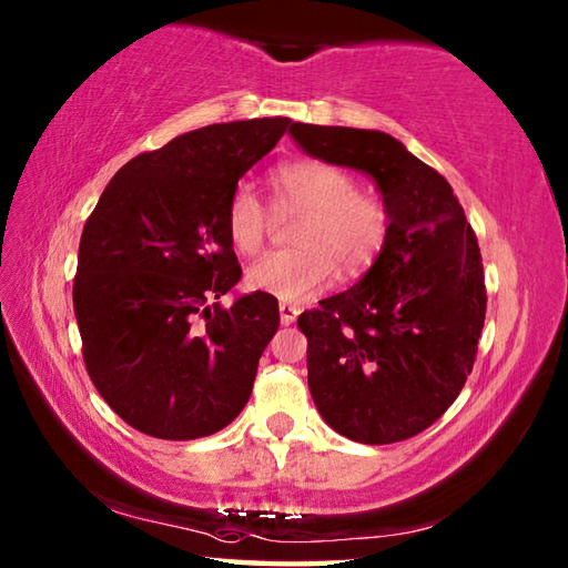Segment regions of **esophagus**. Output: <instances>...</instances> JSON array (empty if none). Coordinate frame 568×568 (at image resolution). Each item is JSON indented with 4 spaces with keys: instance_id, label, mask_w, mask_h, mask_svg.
<instances>
[{
    "instance_id": "34e87169",
    "label": "esophagus",
    "mask_w": 568,
    "mask_h": 568,
    "mask_svg": "<svg viewBox=\"0 0 568 568\" xmlns=\"http://www.w3.org/2000/svg\"><path fill=\"white\" fill-rule=\"evenodd\" d=\"M277 311H281V323L283 325H293L295 317L301 315V311H297V307L291 305V303H281V305H277Z\"/></svg>"
}]
</instances>
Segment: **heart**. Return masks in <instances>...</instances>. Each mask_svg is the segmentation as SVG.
I'll return each mask as SVG.
<instances>
[{
  "label": "heart",
  "instance_id": "b5f03b06",
  "mask_svg": "<svg viewBox=\"0 0 568 568\" xmlns=\"http://www.w3.org/2000/svg\"><path fill=\"white\" fill-rule=\"evenodd\" d=\"M275 209L301 213L293 243L297 248L271 251L245 271L253 291L283 303H303L333 283L335 267L357 275L373 265L389 231L387 205L373 193L357 191L353 173L329 161L303 159L285 163L271 179ZM273 215L265 203L239 185L225 205V233L243 255L261 248Z\"/></svg>",
  "mask_w": 568,
  "mask_h": 568
}]
</instances>
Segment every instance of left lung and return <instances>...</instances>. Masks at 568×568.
Returning a JSON list of instances; mask_svg holds the SVG:
<instances>
[{
	"label": "left lung",
	"instance_id": "8db88e82",
	"mask_svg": "<svg viewBox=\"0 0 568 568\" xmlns=\"http://www.w3.org/2000/svg\"><path fill=\"white\" fill-rule=\"evenodd\" d=\"M313 159L367 173L389 231L349 291L297 317L307 385L329 427L363 445L419 435L457 399L487 313L481 253L445 176L383 131L291 123Z\"/></svg>",
	"mask_w": 568,
	"mask_h": 568
}]
</instances>
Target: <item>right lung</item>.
Wrapping results in <instances>:
<instances>
[{
    "label": "right lung",
    "mask_w": 568,
    "mask_h": 568,
    "mask_svg": "<svg viewBox=\"0 0 568 568\" xmlns=\"http://www.w3.org/2000/svg\"><path fill=\"white\" fill-rule=\"evenodd\" d=\"M291 119H251L181 133L131 159L101 193L79 243L74 313L91 383L143 435L199 439L241 415L281 315L241 281L225 233L239 179Z\"/></svg>",
    "instance_id": "obj_1"
}]
</instances>
